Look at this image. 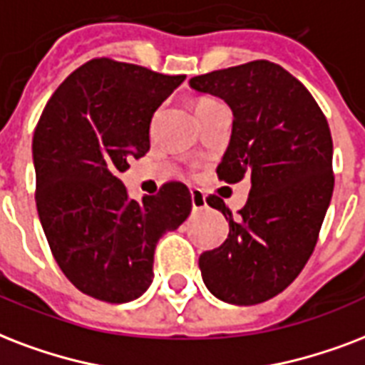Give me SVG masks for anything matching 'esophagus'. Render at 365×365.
Instances as JSON below:
<instances>
[{"label":"esophagus","mask_w":365,"mask_h":365,"mask_svg":"<svg viewBox=\"0 0 365 365\" xmlns=\"http://www.w3.org/2000/svg\"><path fill=\"white\" fill-rule=\"evenodd\" d=\"M190 197H192V209H194V211H202V209L207 207V202H205V196H203L202 190H197V188L190 190Z\"/></svg>","instance_id":"esophagus-1"}]
</instances>
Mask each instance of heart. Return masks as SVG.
<instances>
[{
	"label": "heart",
	"instance_id": "b5f03b06",
	"mask_svg": "<svg viewBox=\"0 0 365 365\" xmlns=\"http://www.w3.org/2000/svg\"><path fill=\"white\" fill-rule=\"evenodd\" d=\"M211 104H215V101H211V98H200V101H196V104H194V108H196V112H200V110L207 108Z\"/></svg>",
	"mask_w": 365,
	"mask_h": 365
}]
</instances>
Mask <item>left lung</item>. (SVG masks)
Here are the masks:
<instances>
[{"mask_svg":"<svg viewBox=\"0 0 365 365\" xmlns=\"http://www.w3.org/2000/svg\"><path fill=\"white\" fill-rule=\"evenodd\" d=\"M190 87L232 110L219 179L251 182L240 221L209 196L227 217L228 238L200 255L203 284L225 303H262L297 278L318 242L333 194L329 125L309 89L274 62L215 70L192 78Z\"/></svg>","mask_w":365,"mask_h":365,"instance_id":"left-lung-1","label":"left lung"}]
</instances>
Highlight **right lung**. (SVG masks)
Masks as SVG:
<instances>
[{
    "instance_id": "obj_1",
    "label": "right lung",
    "mask_w": 365,
    "mask_h": 365,
    "mask_svg": "<svg viewBox=\"0 0 365 365\" xmlns=\"http://www.w3.org/2000/svg\"><path fill=\"white\" fill-rule=\"evenodd\" d=\"M185 78L93 58L45 104L32 140L39 221L56 264L89 297H140L160 238L190 215L182 182L137 202L120 180L127 160L150 150L152 115Z\"/></svg>"
}]
</instances>
